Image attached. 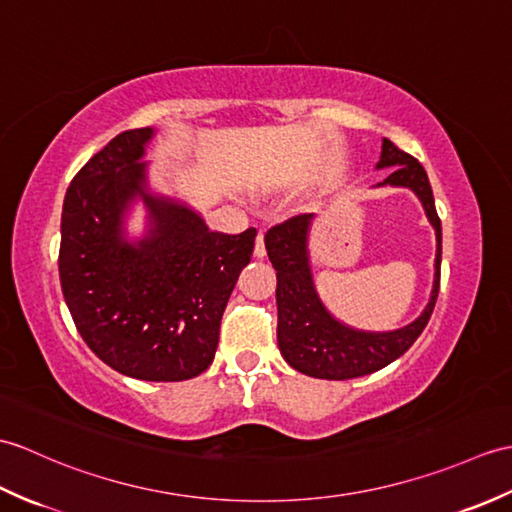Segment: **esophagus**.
<instances>
[{
  "label": "esophagus",
  "mask_w": 512,
  "mask_h": 512,
  "mask_svg": "<svg viewBox=\"0 0 512 512\" xmlns=\"http://www.w3.org/2000/svg\"><path fill=\"white\" fill-rule=\"evenodd\" d=\"M266 255V244H264V231L257 233L255 240V257H264Z\"/></svg>",
  "instance_id": "obj_1"
}]
</instances>
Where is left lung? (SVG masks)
<instances>
[{"instance_id":"left-lung-1","label":"left lung","mask_w":512,"mask_h":512,"mask_svg":"<svg viewBox=\"0 0 512 512\" xmlns=\"http://www.w3.org/2000/svg\"><path fill=\"white\" fill-rule=\"evenodd\" d=\"M390 168V174L379 185L410 187L423 202L427 220L436 231V259L434 285L430 303L423 314L397 331H360L342 325L327 312L314 288L310 253H307V235L314 213L292 216L281 224L270 227L264 242L277 270V342L283 360L296 371L318 379H353L395 362L406 353L414 340L421 336L430 320L438 288H441V218L434 207V194L423 165L399 150L390 139L382 141V157L377 170Z\"/></svg>"}]
</instances>
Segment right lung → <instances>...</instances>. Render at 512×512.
I'll list each match as a JSON object with an SVG mask.
<instances>
[{"instance_id": "obj_1", "label": "right lung", "mask_w": 512, "mask_h": 512, "mask_svg": "<svg viewBox=\"0 0 512 512\" xmlns=\"http://www.w3.org/2000/svg\"><path fill=\"white\" fill-rule=\"evenodd\" d=\"M152 135L124 130L74 176L58 272L78 334L104 364L146 382H183L213 362L257 231H209L183 202L150 194L141 157ZM137 197L149 207V231L128 243L123 216Z\"/></svg>"}]
</instances>
